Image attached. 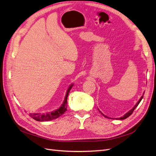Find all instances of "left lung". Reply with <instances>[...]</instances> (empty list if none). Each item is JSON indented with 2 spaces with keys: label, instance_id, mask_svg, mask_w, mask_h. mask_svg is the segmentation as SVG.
Returning <instances> with one entry per match:
<instances>
[{
  "label": "left lung",
  "instance_id": "8db88e82",
  "mask_svg": "<svg viewBox=\"0 0 156 156\" xmlns=\"http://www.w3.org/2000/svg\"><path fill=\"white\" fill-rule=\"evenodd\" d=\"M144 93H143V95L141 97V98H140V100L138 101V102H137V103H136V105H135V106H134V107H133L131 110H130V111H129L128 112H126V114H125V115L123 116H121L120 118H118V119H118V120H124V119H127V118L128 117V116H130L131 115H132V112H134V109L136 108V107H138V105H139V103H140V101H142V98H143V97H144ZM98 111H99V109H98ZM99 112L102 114V115H103L105 117H106V118H108V119H109V118L108 117H107V116H106V115H104V114L103 113H102L101 112V111H99Z\"/></svg>",
  "mask_w": 156,
  "mask_h": 156
}]
</instances>
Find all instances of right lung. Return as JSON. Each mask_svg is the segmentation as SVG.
<instances>
[{"mask_svg":"<svg viewBox=\"0 0 156 156\" xmlns=\"http://www.w3.org/2000/svg\"><path fill=\"white\" fill-rule=\"evenodd\" d=\"M73 84H71L69 88L67 89L66 94L65 97V99L63 102L62 105L60 106V107L58 108L55 111H52L51 112L48 113H30V116L33 119L37 121H40V122H44V121H49L58 119L59 116H62L63 114L67 111V97L69 95V93L70 92V90L71 89L72 87H73Z\"/></svg>","mask_w":156,"mask_h":156,"instance_id":"add662e5","label":"right lung"}]
</instances>
